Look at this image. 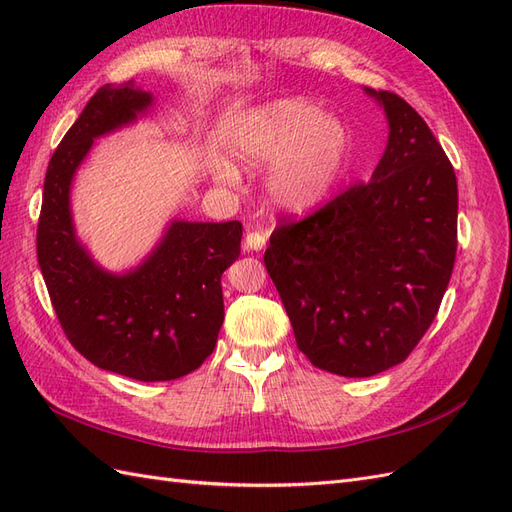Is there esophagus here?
<instances>
[{"instance_id":"esophagus-1","label":"esophagus","mask_w":512,"mask_h":512,"mask_svg":"<svg viewBox=\"0 0 512 512\" xmlns=\"http://www.w3.org/2000/svg\"><path fill=\"white\" fill-rule=\"evenodd\" d=\"M267 237L262 235V232H247L245 237V250L247 252H260L262 247H265Z\"/></svg>"}]
</instances>
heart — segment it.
<instances>
[{
    "label": "heart",
    "mask_w": 512,
    "mask_h": 512,
    "mask_svg": "<svg viewBox=\"0 0 512 512\" xmlns=\"http://www.w3.org/2000/svg\"><path fill=\"white\" fill-rule=\"evenodd\" d=\"M350 153V130L307 98H280L243 113L228 132L226 158L213 177L237 183L241 168H267L265 192L282 211L305 213L320 207L342 179Z\"/></svg>",
    "instance_id": "heart-1"
}]
</instances>
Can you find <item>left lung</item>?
<instances>
[{"instance_id":"obj_1","label":"left lung","mask_w":512,"mask_h":512,"mask_svg":"<svg viewBox=\"0 0 512 512\" xmlns=\"http://www.w3.org/2000/svg\"><path fill=\"white\" fill-rule=\"evenodd\" d=\"M389 121L367 183L273 230L265 267L299 350L316 367L369 378L401 363L438 314L457 252V177L414 108L365 87Z\"/></svg>"}]
</instances>
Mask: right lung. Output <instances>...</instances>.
Wrapping results in <instances>:
<instances>
[{
  "mask_svg": "<svg viewBox=\"0 0 512 512\" xmlns=\"http://www.w3.org/2000/svg\"><path fill=\"white\" fill-rule=\"evenodd\" d=\"M151 91L104 85L61 138L46 168L38 265L70 344L87 361L141 382L175 380L213 352L224 322L222 273L241 254V222L170 220L136 267H100L76 237L70 192L100 136L145 117Z\"/></svg>",
  "mask_w": 512,
  "mask_h": 512,
  "instance_id": "add662e5",
  "label": "right lung"
}]
</instances>
